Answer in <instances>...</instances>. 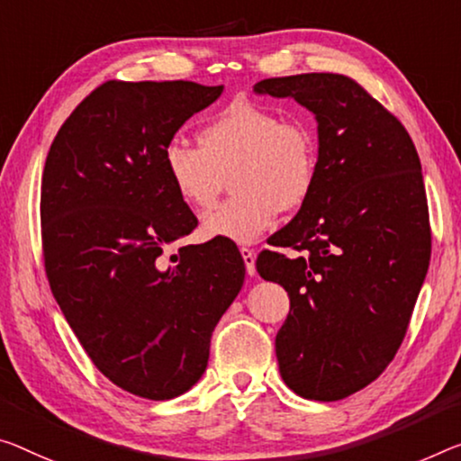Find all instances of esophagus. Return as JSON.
I'll use <instances>...</instances> for the list:
<instances>
[{
	"label": "esophagus",
	"mask_w": 461,
	"mask_h": 461,
	"mask_svg": "<svg viewBox=\"0 0 461 461\" xmlns=\"http://www.w3.org/2000/svg\"><path fill=\"white\" fill-rule=\"evenodd\" d=\"M240 255H243L247 274L253 276L255 274V251L249 249V247H240Z\"/></svg>",
	"instance_id": "obj_1"
}]
</instances>
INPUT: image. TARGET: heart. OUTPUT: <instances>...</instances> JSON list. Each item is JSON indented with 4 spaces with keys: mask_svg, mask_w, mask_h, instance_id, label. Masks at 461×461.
Instances as JSON below:
<instances>
[{
    "mask_svg": "<svg viewBox=\"0 0 461 461\" xmlns=\"http://www.w3.org/2000/svg\"><path fill=\"white\" fill-rule=\"evenodd\" d=\"M200 148L181 140L162 150L175 194L194 210L210 208L232 171L235 197L202 216V235L255 243L282 210L307 200L317 176V136L301 117L267 104L237 101L200 130Z\"/></svg>",
    "mask_w": 461,
    "mask_h": 461,
    "instance_id": "1",
    "label": "heart"
}]
</instances>
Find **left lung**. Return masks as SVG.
<instances>
[{
  "label": "left lung",
  "mask_w": 461,
  "mask_h": 461,
  "mask_svg": "<svg viewBox=\"0 0 461 461\" xmlns=\"http://www.w3.org/2000/svg\"><path fill=\"white\" fill-rule=\"evenodd\" d=\"M258 95L294 98L317 119V176L307 200L255 261L285 286L276 336L280 375L307 400L348 398L385 371L406 336L430 259L419 152L403 127L342 74L267 77Z\"/></svg>",
  "instance_id": "obj_1"
}]
</instances>
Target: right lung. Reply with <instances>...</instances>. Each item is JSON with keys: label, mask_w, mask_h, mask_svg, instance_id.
<instances>
[{"label": "right lung", "mask_w": 461, "mask_h": 461, "mask_svg": "<svg viewBox=\"0 0 461 461\" xmlns=\"http://www.w3.org/2000/svg\"><path fill=\"white\" fill-rule=\"evenodd\" d=\"M222 90L185 80L104 82L47 154L41 232L49 286L96 369L140 398L171 400L197 384L212 331L245 280V261L226 239L165 255L197 218L168 183L162 150Z\"/></svg>", "instance_id": "obj_1"}]
</instances>
